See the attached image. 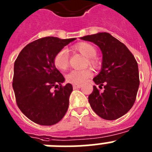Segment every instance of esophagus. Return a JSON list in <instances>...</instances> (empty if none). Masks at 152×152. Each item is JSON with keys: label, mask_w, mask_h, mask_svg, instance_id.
<instances>
[{"label": "esophagus", "mask_w": 152, "mask_h": 152, "mask_svg": "<svg viewBox=\"0 0 152 152\" xmlns=\"http://www.w3.org/2000/svg\"><path fill=\"white\" fill-rule=\"evenodd\" d=\"M81 85L80 84H73L74 89H77V88H80Z\"/></svg>", "instance_id": "34e87169"}]
</instances>
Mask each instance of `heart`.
Instances as JSON below:
<instances>
[{
  "mask_svg": "<svg viewBox=\"0 0 152 152\" xmlns=\"http://www.w3.org/2000/svg\"><path fill=\"white\" fill-rule=\"evenodd\" d=\"M75 49L79 52L80 54L88 58V64L92 67L96 68L98 66V61L95 58L96 55V49L92 44L88 42H79L75 45ZM53 63L56 68L61 71L67 69L69 63L68 53L66 49H61L56 53L53 58ZM93 72L91 69H85L82 71L73 70L67 75L66 80L68 82L75 84H81L91 77Z\"/></svg>",
  "mask_w": 152,
  "mask_h": 152,
  "instance_id": "obj_1",
  "label": "heart"
}]
</instances>
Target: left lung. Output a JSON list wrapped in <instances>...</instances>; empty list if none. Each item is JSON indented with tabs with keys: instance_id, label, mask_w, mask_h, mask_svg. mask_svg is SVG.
<instances>
[{
	"instance_id": "1",
	"label": "left lung",
	"mask_w": 152,
	"mask_h": 152,
	"mask_svg": "<svg viewBox=\"0 0 152 152\" xmlns=\"http://www.w3.org/2000/svg\"><path fill=\"white\" fill-rule=\"evenodd\" d=\"M99 46L103 54L101 71L93 79L94 86L88 96L91 108L100 117L115 120L128 113L136 99L139 87L138 63L123 42L108 33L81 37Z\"/></svg>"
}]
</instances>
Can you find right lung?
<instances>
[{"label": "right lung", "mask_w": 152, "mask_h": 152, "mask_svg": "<svg viewBox=\"0 0 152 152\" xmlns=\"http://www.w3.org/2000/svg\"><path fill=\"white\" fill-rule=\"evenodd\" d=\"M75 39L53 36L36 39L24 47L14 62L13 89L17 104L37 124H56L68 110L73 88L71 84L61 85L64 77L54 65L53 58ZM52 87L57 90L52 91Z\"/></svg>", "instance_id": "obj_1"}]
</instances>
